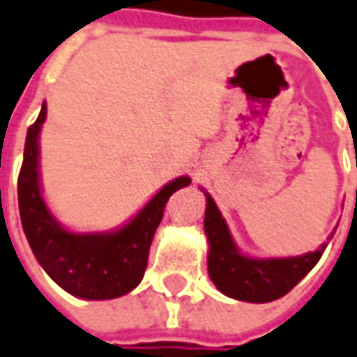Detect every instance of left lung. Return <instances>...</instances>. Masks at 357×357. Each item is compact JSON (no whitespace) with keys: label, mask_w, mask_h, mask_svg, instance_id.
Returning a JSON list of instances; mask_svg holds the SVG:
<instances>
[{"label":"left lung","mask_w":357,"mask_h":357,"mask_svg":"<svg viewBox=\"0 0 357 357\" xmlns=\"http://www.w3.org/2000/svg\"><path fill=\"white\" fill-rule=\"evenodd\" d=\"M205 232L209 238V275L213 283L220 293L248 303H270L287 295L317 266L322 250L326 248L321 246L317 252L295 258L256 260L242 256L232 242L220 211L209 195L205 211Z\"/></svg>","instance_id":"1"}]
</instances>
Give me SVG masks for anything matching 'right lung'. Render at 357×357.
<instances>
[{"mask_svg": "<svg viewBox=\"0 0 357 357\" xmlns=\"http://www.w3.org/2000/svg\"><path fill=\"white\" fill-rule=\"evenodd\" d=\"M46 103L29 127L25 156L17 181L19 215L31 250L62 289L82 299H115L137 287L148 264V252L174 191L191 183L188 176L169 181L144 209L117 232L74 234L64 230L46 209L38 185V132Z\"/></svg>", "mask_w": 357, "mask_h": 357, "instance_id": "1", "label": "right lung"}]
</instances>
